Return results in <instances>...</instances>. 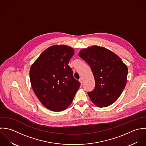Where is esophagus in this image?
Here are the masks:
<instances>
[{
    "instance_id": "obj_1",
    "label": "esophagus",
    "mask_w": 146,
    "mask_h": 146,
    "mask_svg": "<svg viewBox=\"0 0 146 146\" xmlns=\"http://www.w3.org/2000/svg\"><path fill=\"white\" fill-rule=\"evenodd\" d=\"M79 81H80V82L81 83V85H82V84H83V80H82V78H80V80H79Z\"/></svg>"
}]
</instances>
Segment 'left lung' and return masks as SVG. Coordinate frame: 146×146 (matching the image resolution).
<instances>
[{
	"mask_svg": "<svg viewBox=\"0 0 146 146\" xmlns=\"http://www.w3.org/2000/svg\"><path fill=\"white\" fill-rule=\"evenodd\" d=\"M78 55L88 62L95 78L94 89L88 92L92 102L99 107L113 104L125 88L126 65L115 54L103 47L84 48Z\"/></svg>",
	"mask_w": 146,
	"mask_h": 146,
	"instance_id": "1",
	"label": "left lung"
}]
</instances>
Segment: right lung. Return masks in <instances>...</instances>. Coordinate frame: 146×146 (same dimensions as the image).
Segmentation results:
<instances>
[{
	"mask_svg": "<svg viewBox=\"0 0 146 146\" xmlns=\"http://www.w3.org/2000/svg\"><path fill=\"white\" fill-rule=\"evenodd\" d=\"M74 54L70 47L54 45L44 50L30 68L33 90L42 104L51 111L66 109L81 85L68 65Z\"/></svg>",
	"mask_w": 146,
	"mask_h": 146,
	"instance_id": "1",
	"label": "right lung"
}]
</instances>
